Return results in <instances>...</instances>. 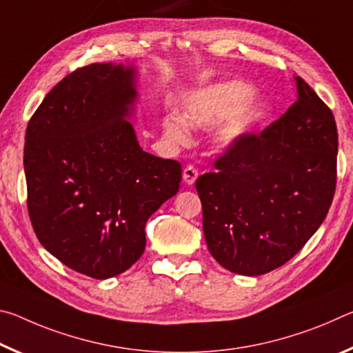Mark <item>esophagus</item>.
Masks as SVG:
<instances>
[{
	"label": "esophagus",
	"mask_w": 353,
	"mask_h": 353,
	"mask_svg": "<svg viewBox=\"0 0 353 353\" xmlns=\"http://www.w3.org/2000/svg\"><path fill=\"white\" fill-rule=\"evenodd\" d=\"M182 177H183L185 183H188V185H193V183L196 182V179H198V170H196L193 165H188V166H185V168H183V174H182Z\"/></svg>",
	"instance_id": "obj_1"
}]
</instances>
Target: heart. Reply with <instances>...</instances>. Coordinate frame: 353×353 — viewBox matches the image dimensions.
<instances>
[{
    "instance_id": "obj_1",
    "label": "heart",
    "mask_w": 353,
    "mask_h": 353,
    "mask_svg": "<svg viewBox=\"0 0 353 353\" xmlns=\"http://www.w3.org/2000/svg\"><path fill=\"white\" fill-rule=\"evenodd\" d=\"M255 88L243 81L208 83L188 93L181 103V115L168 113L162 119L165 139L172 146H187L190 128L207 129L225 118L216 129V141L232 146L252 132L265 118L268 107L261 101H250Z\"/></svg>"
}]
</instances>
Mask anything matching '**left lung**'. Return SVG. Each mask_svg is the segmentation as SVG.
I'll list each match as a JSON object with an SVG mask.
<instances>
[{
	"instance_id": "1",
	"label": "left lung",
	"mask_w": 353,
	"mask_h": 353,
	"mask_svg": "<svg viewBox=\"0 0 353 353\" xmlns=\"http://www.w3.org/2000/svg\"><path fill=\"white\" fill-rule=\"evenodd\" d=\"M297 99L261 134L227 148L196 190L207 248L221 266L261 276L292 259L319 229L336 188L332 110L302 77Z\"/></svg>"
}]
</instances>
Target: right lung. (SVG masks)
Listing matches in <instances>:
<instances>
[{
    "instance_id": "1",
    "label": "right lung",
    "mask_w": 353,
    "mask_h": 353,
    "mask_svg": "<svg viewBox=\"0 0 353 353\" xmlns=\"http://www.w3.org/2000/svg\"><path fill=\"white\" fill-rule=\"evenodd\" d=\"M135 68L92 63L46 94L28 123V212L48 252L104 280L145 252L148 218L179 191L177 160L145 152L126 118Z\"/></svg>"
}]
</instances>
